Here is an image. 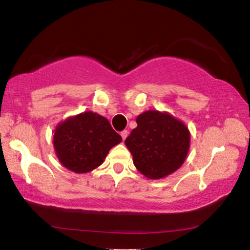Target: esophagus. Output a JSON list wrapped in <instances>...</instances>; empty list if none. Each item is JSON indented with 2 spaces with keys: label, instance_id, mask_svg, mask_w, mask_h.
<instances>
[{
  "label": "esophagus",
  "instance_id": "obj_1",
  "mask_svg": "<svg viewBox=\"0 0 250 250\" xmlns=\"http://www.w3.org/2000/svg\"><path fill=\"white\" fill-rule=\"evenodd\" d=\"M128 130H123V131H121V137H122V139L123 141H125V138L128 137Z\"/></svg>",
  "mask_w": 250,
  "mask_h": 250
}]
</instances>
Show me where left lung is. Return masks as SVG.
Here are the masks:
<instances>
[{
	"mask_svg": "<svg viewBox=\"0 0 250 250\" xmlns=\"http://www.w3.org/2000/svg\"><path fill=\"white\" fill-rule=\"evenodd\" d=\"M137 127L125 144L137 170L148 179H161L182 167L188 154L191 132L168 112L149 109L136 118Z\"/></svg>",
	"mask_w": 250,
	"mask_h": 250,
	"instance_id": "obj_1",
	"label": "left lung"
}]
</instances>
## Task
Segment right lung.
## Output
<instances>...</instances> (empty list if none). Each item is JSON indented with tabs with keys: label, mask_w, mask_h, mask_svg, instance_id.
Returning <instances> with one entry per match:
<instances>
[{
	"label": "right lung",
	"mask_w": 250,
	"mask_h": 250,
	"mask_svg": "<svg viewBox=\"0 0 250 250\" xmlns=\"http://www.w3.org/2000/svg\"><path fill=\"white\" fill-rule=\"evenodd\" d=\"M122 142L108 120L86 111L68 116L53 130L52 144L62 167L76 174L98 168L113 146Z\"/></svg>",
	"instance_id": "obj_1"
}]
</instances>
